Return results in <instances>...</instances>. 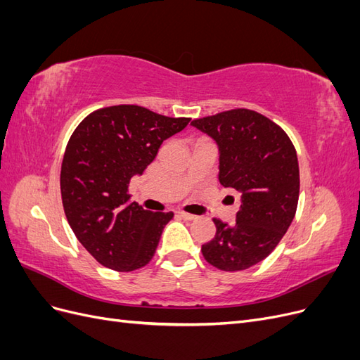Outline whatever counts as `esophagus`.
Here are the masks:
<instances>
[{"instance_id":"1","label":"esophagus","mask_w":360,"mask_h":360,"mask_svg":"<svg viewBox=\"0 0 360 360\" xmlns=\"http://www.w3.org/2000/svg\"><path fill=\"white\" fill-rule=\"evenodd\" d=\"M177 216H180L181 219H184V221H193V219H197V216H193V214L186 213V212H177Z\"/></svg>"}]
</instances>
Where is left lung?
Here are the masks:
<instances>
[{"label": "left lung", "mask_w": 360, "mask_h": 360, "mask_svg": "<svg viewBox=\"0 0 360 360\" xmlns=\"http://www.w3.org/2000/svg\"><path fill=\"white\" fill-rule=\"evenodd\" d=\"M191 124L214 141L219 181L240 197L236 224L213 219L216 234L201 252L219 270L252 267L276 248L296 214L300 188L296 148L276 123L245 108Z\"/></svg>", "instance_id": "1"}]
</instances>
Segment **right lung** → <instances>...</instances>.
Wrapping results in <instances>:
<instances>
[{"label":"right lung","instance_id":"add662e5","mask_svg":"<svg viewBox=\"0 0 360 360\" xmlns=\"http://www.w3.org/2000/svg\"><path fill=\"white\" fill-rule=\"evenodd\" d=\"M189 122L117 105L91 112L75 129L61 163V200L76 238L102 266L132 271L153 258L174 213L130 202L129 183Z\"/></svg>","mask_w":360,"mask_h":360}]
</instances>
